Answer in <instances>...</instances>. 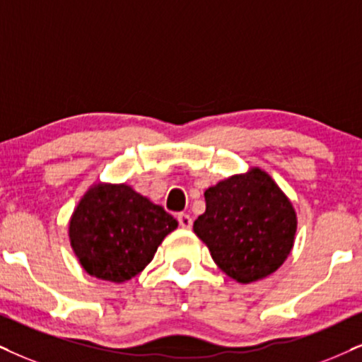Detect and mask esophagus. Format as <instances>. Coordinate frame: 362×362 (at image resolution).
Instances as JSON below:
<instances>
[{
	"instance_id": "1",
	"label": "esophagus",
	"mask_w": 362,
	"mask_h": 362,
	"mask_svg": "<svg viewBox=\"0 0 362 362\" xmlns=\"http://www.w3.org/2000/svg\"><path fill=\"white\" fill-rule=\"evenodd\" d=\"M178 226L182 228H190L192 227V217L189 214H178Z\"/></svg>"
}]
</instances>
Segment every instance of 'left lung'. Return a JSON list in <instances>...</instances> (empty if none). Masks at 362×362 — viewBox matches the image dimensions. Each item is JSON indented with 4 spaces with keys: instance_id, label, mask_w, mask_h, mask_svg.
<instances>
[{
    "instance_id": "1",
    "label": "left lung",
    "mask_w": 362,
    "mask_h": 362,
    "mask_svg": "<svg viewBox=\"0 0 362 362\" xmlns=\"http://www.w3.org/2000/svg\"><path fill=\"white\" fill-rule=\"evenodd\" d=\"M296 227L289 199L260 168L205 190V212L194 222L214 262L242 284L281 267L291 254Z\"/></svg>"
}]
</instances>
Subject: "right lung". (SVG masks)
<instances>
[{
	"instance_id": "add662e5",
	"label": "right lung",
	"mask_w": 362,
	"mask_h": 362,
	"mask_svg": "<svg viewBox=\"0 0 362 362\" xmlns=\"http://www.w3.org/2000/svg\"><path fill=\"white\" fill-rule=\"evenodd\" d=\"M177 226L163 207L128 185L100 184L73 212L70 240L90 276L125 282L144 271Z\"/></svg>"
}]
</instances>
